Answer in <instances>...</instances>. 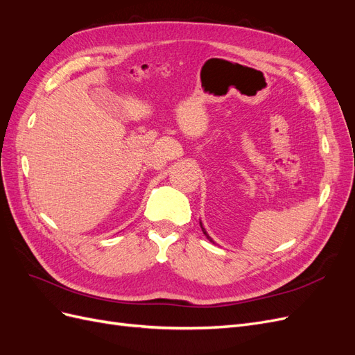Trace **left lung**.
<instances>
[{
  "instance_id": "8db88e82",
  "label": "left lung",
  "mask_w": 355,
  "mask_h": 355,
  "mask_svg": "<svg viewBox=\"0 0 355 355\" xmlns=\"http://www.w3.org/2000/svg\"><path fill=\"white\" fill-rule=\"evenodd\" d=\"M200 225H201V230H202V232H204V235H206V237H207V239H209V240H210V241H211V243H214V241H213V240H211V239H210V237H209V234H207V232H206V230H204V227H202V223H201V222H200Z\"/></svg>"
}]
</instances>
